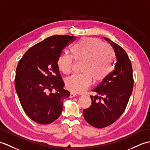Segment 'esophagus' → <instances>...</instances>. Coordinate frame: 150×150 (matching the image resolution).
I'll return each instance as SVG.
<instances>
[{
    "label": "esophagus",
    "mask_w": 150,
    "mask_h": 150,
    "mask_svg": "<svg viewBox=\"0 0 150 150\" xmlns=\"http://www.w3.org/2000/svg\"><path fill=\"white\" fill-rule=\"evenodd\" d=\"M76 96V94L74 93H73V92H71L70 95H69V97H70V98H73V97Z\"/></svg>",
    "instance_id": "34e87169"
}]
</instances>
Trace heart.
<instances>
[{
  "instance_id": "1",
  "label": "heart",
  "mask_w": 150,
  "mask_h": 150,
  "mask_svg": "<svg viewBox=\"0 0 150 150\" xmlns=\"http://www.w3.org/2000/svg\"><path fill=\"white\" fill-rule=\"evenodd\" d=\"M69 51L71 56L60 55L57 65L59 71L68 75L71 71L73 59L76 62L82 61V74L66 79V86L71 91H84L91 85L93 79L95 82L102 81L112 70L114 59L112 48L98 38H82L72 45Z\"/></svg>"
}]
</instances>
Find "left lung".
<instances>
[{
	"instance_id": "left-lung-1",
	"label": "left lung",
	"mask_w": 150,
	"mask_h": 150,
	"mask_svg": "<svg viewBox=\"0 0 150 150\" xmlns=\"http://www.w3.org/2000/svg\"><path fill=\"white\" fill-rule=\"evenodd\" d=\"M103 38L114 50L116 57L114 69L93 90L100 96H90L91 105L83 110L87 122L98 128L112 125L122 115L134 87L132 67L127 52L109 38Z\"/></svg>"
}]
</instances>
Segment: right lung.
<instances>
[{
    "label": "right lung",
    "mask_w": 150,
    "mask_h": 150,
    "mask_svg": "<svg viewBox=\"0 0 150 150\" xmlns=\"http://www.w3.org/2000/svg\"><path fill=\"white\" fill-rule=\"evenodd\" d=\"M75 36L55 35L28 50L18 62L15 84L21 105L31 120L47 125L56 120L63 107L62 101L70 93L63 89L57 65L62 50ZM55 88L56 93H49Z\"/></svg>",
    "instance_id": "obj_1"
}]
</instances>
